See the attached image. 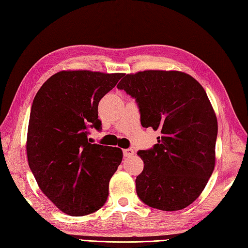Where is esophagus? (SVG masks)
<instances>
[{
    "label": "esophagus",
    "instance_id": "esophagus-1",
    "mask_svg": "<svg viewBox=\"0 0 248 248\" xmlns=\"http://www.w3.org/2000/svg\"><path fill=\"white\" fill-rule=\"evenodd\" d=\"M134 155V150L131 149V148H127V149H124V156L125 158H129L131 156H133Z\"/></svg>",
    "mask_w": 248,
    "mask_h": 248
}]
</instances>
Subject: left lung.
I'll return each mask as SVG.
<instances>
[{
	"label": "left lung",
	"mask_w": 248,
	"mask_h": 248,
	"mask_svg": "<svg viewBox=\"0 0 248 248\" xmlns=\"http://www.w3.org/2000/svg\"><path fill=\"white\" fill-rule=\"evenodd\" d=\"M117 88L137 101L140 124L161 132L158 144L138 153V196L161 211L190 205L215 167L217 118L205 90L186 73L159 70L127 74Z\"/></svg>",
	"instance_id": "obj_1"
}]
</instances>
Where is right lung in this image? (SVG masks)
Listing matches in <instances>:
<instances>
[{"mask_svg": "<svg viewBox=\"0 0 248 248\" xmlns=\"http://www.w3.org/2000/svg\"><path fill=\"white\" fill-rule=\"evenodd\" d=\"M124 74L61 71L44 82L33 100L27 156L38 187L60 211L84 216L108 197V183L123 160L118 147L91 144L101 130L100 100Z\"/></svg>", "mask_w": 248, "mask_h": 248, "instance_id": "right-lung-1", "label": "right lung"}]
</instances>
